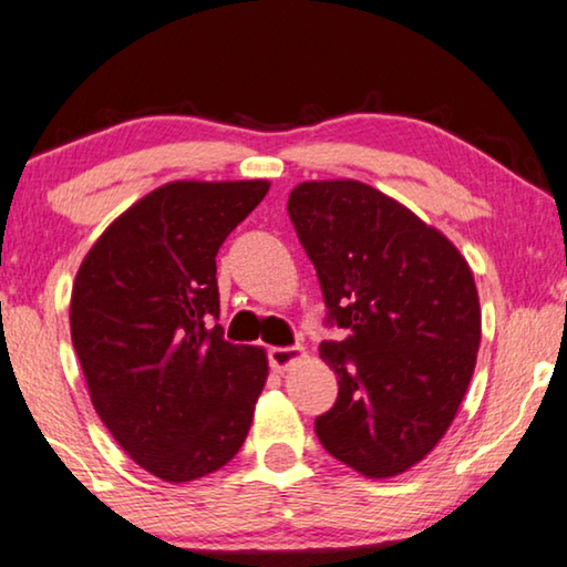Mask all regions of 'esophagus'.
<instances>
[{"mask_svg": "<svg viewBox=\"0 0 567 567\" xmlns=\"http://www.w3.org/2000/svg\"><path fill=\"white\" fill-rule=\"evenodd\" d=\"M267 358H270V364L275 370H287L290 364L300 362L305 358V350L300 344H290V348H270Z\"/></svg>", "mask_w": 567, "mask_h": 567, "instance_id": "1", "label": "esophagus"}]
</instances>
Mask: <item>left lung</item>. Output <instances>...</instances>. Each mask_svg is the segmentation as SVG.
<instances>
[{
	"mask_svg": "<svg viewBox=\"0 0 567 567\" xmlns=\"http://www.w3.org/2000/svg\"><path fill=\"white\" fill-rule=\"evenodd\" d=\"M287 213L318 270L328 324L348 332L320 344L340 390L315 433L364 477L405 473L453 425L473 378V272L443 233L358 179L302 182Z\"/></svg>",
	"mask_w": 567,
	"mask_h": 567,
	"instance_id": "1",
	"label": "left lung"
}]
</instances>
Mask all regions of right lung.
I'll return each mask as SVG.
<instances>
[{
    "instance_id": "1",
    "label": "right lung",
    "mask_w": 567,
    "mask_h": 567,
    "mask_svg": "<svg viewBox=\"0 0 567 567\" xmlns=\"http://www.w3.org/2000/svg\"><path fill=\"white\" fill-rule=\"evenodd\" d=\"M267 189L169 182L114 219L76 272L70 328L92 405L167 483L227 465L252 425L267 354L225 340L215 257Z\"/></svg>"
}]
</instances>
